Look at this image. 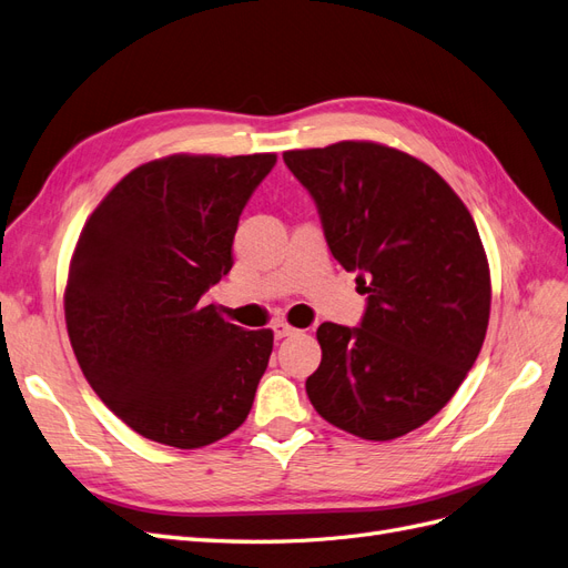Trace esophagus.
<instances>
[{"label":"esophagus","instance_id":"1","mask_svg":"<svg viewBox=\"0 0 568 568\" xmlns=\"http://www.w3.org/2000/svg\"><path fill=\"white\" fill-rule=\"evenodd\" d=\"M273 333H275V337H287V335H293V333H297L293 326H290L287 321H275V326H273Z\"/></svg>","mask_w":568,"mask_h":568}]
</instances>
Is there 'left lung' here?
Wrapping results in <instances>:
<instances>
[{
  "label": "left lung",
  "instance_id": "8db88e82",
  "mask_svg": "<svg viewBox=\"0 0 568 568\" xmlns=\"http://www.w3.org/2000/svg\"><path fill=\"white\" fill-rule=\"evenodd\" d=\"M328 247L368 295L359 328L321 323L306 395L364 440L424 426L459 390L490 321V264L474 216L424 161L368 140L283 152Z\"/></svg>",
  "mask_w": 568,
  "mask_h": 568
}]
</instances>
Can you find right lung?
Returning <instances> with one entry per match:
<instances>
[{"mask_svg": "<svg viewBox=\"0 0 568 568\" xmlns=\"http://www.w3.org/2000/svg\"><path fill=\"white\" fill-rule=\"evenodd\" d=\"M275 154H169L97 204L69 264L63 316L80 371L125 426L197 449L245 424L273 331L202 295L233 266L237 221Z\"/></svg>", "mask_w": 568, "mask_h": 568, "instance_id": "right-lung-1", "label": "right lung"}]
</instances>
